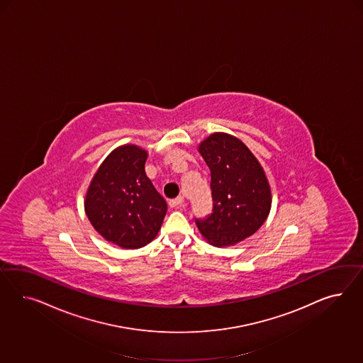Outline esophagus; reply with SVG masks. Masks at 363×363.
Masks as SVG:
<instances>
[{
	"mask_svg": "<svg viewBox=\"0 0 363 363\" xmlns=\"http://www.w3.org/2000/svg\"><path fill=\"white\" fill-rule=\"evenodd\" d=\"M182 205H184V198L182 197H178L176 199L169 201V206L173 208V209H179Z\"/></svg>",
	"mask_w": 363,
	"mask_h": 363,
	"instance_id": "esophagus-1",
	"label": "esophagus"
}]
</instances>
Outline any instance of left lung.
<instances>
[{"label": "left lung", "mask_w": 363, "mask_h": 363, "mask_svg": "<svg viewBox=\"0 0 363 363\" xmlns=\"http://www.w3.org/2000/svg\"><path fill=\"white\" fill-rule=\"evenodd\" d=\"M198 152L210 169L213 213L196 218L198 230L217 247L231 246L253 235L272 208V191L264 169L241 140L213 133Z\"/></svg>", "instance_id": "left-lung-1"}]
</instances>
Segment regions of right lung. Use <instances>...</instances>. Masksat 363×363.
<instances>
[{"mask_svg":"<svg viewBox=\"0 0 363 363\" xmlns=\"http://www.w3.org/2000/svg\"><path fill=\"white\" fill-rule=\"evenodd\" d=\"M146 150L137 145L114 149L93 177L85 213L93 228L123 249H140L153 241L167 205L145 173Z\"/></svg>","mask_w":363,"mask_h":363,"instance_id":"right-lung-1","label":"right lung"}]
</instances>
